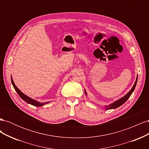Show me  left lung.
Returning <instances> with one entry per match:
<instances>
[{
  "label": "left lung",
  "mask_w": 149,
  "mask_h": 149,
  "mask_svg": "<svg viewBox=\"0 0 149 149\" xmlns=\"http://www.w3.org/2000/svg\"><path fill=\"white\" fill-rule=\"evenodd\" d=\"M137 78H138V76H137L136 81V82H135V83H134V86H133L132 88L131 89V90H130V91H129L127 94H126V95H125L124 97H123L122 98H120V100H119L118 101H116V102H114V103L111 104H110V105H109V106H105L106 109H116V108H118V107H119V106H120L121 105H123L124 102H125V101L128 100V99L129 98V97L130 96V95H131L132 93H133V91H134V89H135V88H136V84H137ZM84 92H85L86 95V94H87L86 92V91H85Z\"/></svg>",
  "instance_id": "obj_1"
}]
</instances>
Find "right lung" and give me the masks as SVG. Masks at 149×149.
Listing matches in <instances>:
<instances>
[{"mask_svg":"<svg viewBox=\"0 0 149 149\" xmlns=\"http://www.w3.org/2000/svg\"><path fill=\"white\" fill-rule=\"evenodd\" d=\"M11 81H12V85H13V88H14V89H15L16 92L18 93V94H19V96L22 99V100H24L26 102H27V103H29V104H30L33 105V106H38V107L42 106H43V105H45V104H46L49 102H38V101H35V100H32V99H31V98L28 97L27 96L25 95V94H24L23 93H22V92L20 91V90L19 89V88H18L16 86H15V84L14 82H13V79H12V78H11Z\"/></svg>","mask_w":149,"mask_h":149,"instance_id":"1","label":"right lung"}]
</instances>
